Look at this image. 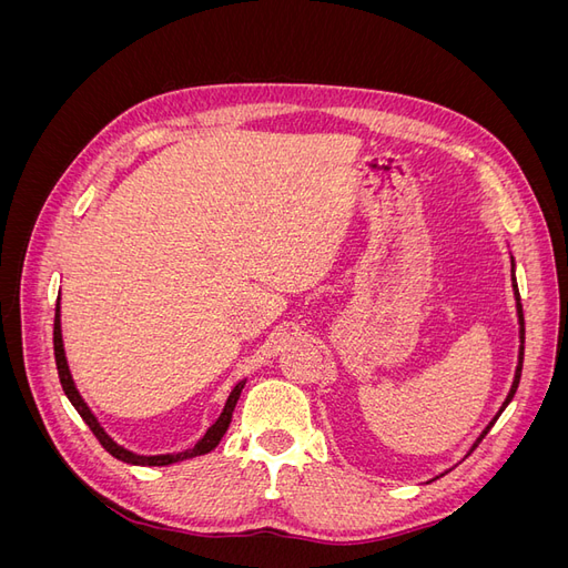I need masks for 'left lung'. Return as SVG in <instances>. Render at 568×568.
I'll return each instance as SVG.
<instances>
[{"mask_svg": "<svg viewBox=\"0 0 568 568\" xmlns=\"http://www.w3.org/2000/svg\"><path fill=\"white\" fill-rule=\"evenodd\" d=\"M511 286H514V296H517V311H519V324H521V332H519V336H521V348H519V365H517V374H514V384H511V390H509V395H507V400L503 403V407H500V412H497V415H503V409L509 405V400L514 398V393H517V388H519V379H521V367H524V338H526V329H524V307H521V296H519V288H517V280H514V270H511ZM497 422V417L486 426V432L480 434V438H478V443L486 438V434L490 432V426ZM476 448V445H474Z\"/></svg>", "mask_w": 568, "mask_h": 568, "instance_id": "1", "label": "left lung"}]
</instances>
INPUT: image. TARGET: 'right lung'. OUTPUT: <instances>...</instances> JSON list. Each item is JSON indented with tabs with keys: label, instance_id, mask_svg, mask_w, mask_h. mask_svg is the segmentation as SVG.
Listing matches in <instances>:
<instances>
[{
	"label": "right lung",
	"instance_id": "obj_1",
	"mask_svg": "<svg viewBox=\"0 0 568 568\" xmlns=\"http://www.w3.org/2000/svg\"><path fill=\"white\" fill-rule=\"evenodd\" d=\"M54 357H57V369H59V379H61V386H63V393L68 395V400H71V405L78 409V415L84 419V424L90 426V432L97 436V440L104 445V450L111 453L115 459L120 462H128V464H140V467H165V464H173V462H182V459H189V457H199V455H205L211 453L215 445L220 443V438L225 436L227 426L232 422V412H234V405L239 400V395H242V388L246 382H239L234 386V390L230 393V398L225 403V409H222V415L217 417V422L205 432V436L194 445V448H189L184 453H175V455H134L125 448H120L118 443H113L109 438V434L104 432V428L99 426L97 417L92 415V409L88 407V403H84L80 398V393L73 384V376L71 372H68V363H65V353H63V341H61V320H59V301H57V315H54Z\"/></svg>",
	"mask_w": 568,
	"mask_h": 568
}]
</instances>
